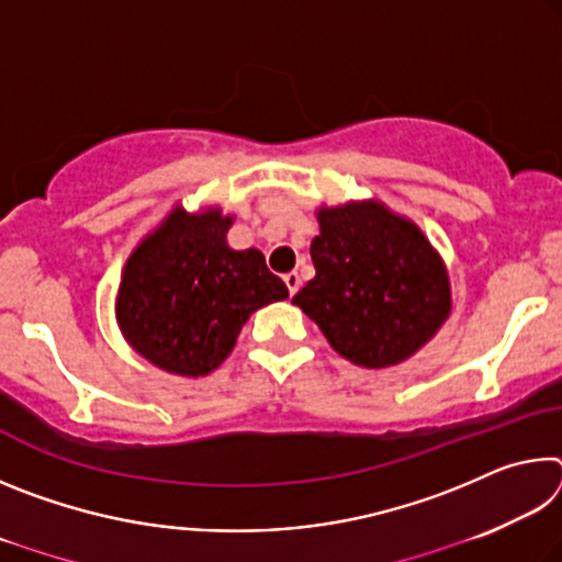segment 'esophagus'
I'll return each instance as SVG.
<instances>
[{"instance_id":"obj_1","label":"esophagus","mask_w":562,"mask_h":562,"mask_svg":"<svg viewBox=\"0 0 562 562\" xmlns=\"http://www.w3.org/2000/svg\"><path fill=\"white\" fill-rule=\"evenodd\" d=\"M284 284H288V290H290V294H294L300 290V284H302V280H300V274L297 272H288L284 274Z\"/></svg>"}]
</instances>
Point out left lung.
<instances>
[{"label":"left lung","mask_w":562,"mask_h":562,"mask_svg":"<svg viewBox=\"0 0 562 562\" xmlns=\"http://www.w3.org/2000/svg\"><path fill=\"white\" fill-rule=\"evenodd\" d=\"M310 255L317 274L292 302L359 367L398 364L449 317L439 255L414 223L382 205L325 207Z\"/></svg>","instance_id":"obj_1"}]
</instances>
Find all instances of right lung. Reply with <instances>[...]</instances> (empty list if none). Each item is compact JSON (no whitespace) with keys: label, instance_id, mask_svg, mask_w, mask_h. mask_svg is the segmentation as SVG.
I'll return each mask as SVG.
<instances>
[{"label":"right lung","instance_id":"1","mask_svg":"<svg viewBox=\"0 0 562 562\" xmlns=\"http://www.w3.org/2000/svg\"><path fill=\"white\" fill-rule=\"evenodd\" d=\"M233 217L178 211L131 255L116 317L131 347L173 374L223 364L255 310L288 297L260 250H231Z\"/></svg>","mask_w":562,"mask_h":562}]
</instances>
